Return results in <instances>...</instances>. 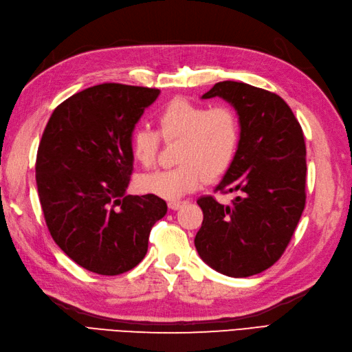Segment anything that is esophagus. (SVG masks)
Listing matches in <instances>:
<instances>
[{
  "instance_id": "1",
  "label": "esophagus",
  "mask_w": 352,
  "mask_h": 352,
  "mask_svg": "<svg viewBox=\"0 0 352 352\" xmlns=\"http://www.w3.org/2000/svg\"><path fill=\"white\" fill-rule=\"evenodd\" d=\"M185 205L184 200H170L168 201V208L173 209V210H177L179 208H182Z\"/></svg>"
}]
</instances>
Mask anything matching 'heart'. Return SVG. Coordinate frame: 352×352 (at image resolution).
<instances>
[{"label":"heart","instance_id":"heart-1","mask_svg":"<svg viewBox=\"0 0 352 352\" xmlns=\"http://www.w3.org/2000/svg\"><path fill=\"white\" fill-rule=\"evenodd\" d=\"M158 132L137 128L129 138L132 158L143 167H152L162 140L176 144L177 166L140 176V191L167 200H177L196 190L206 179L223 176L235 160L241 142V123L229 105L205 107L185 98L168 100L156 114Z\"/></svg>","mask_w":352,"mask_h":352}]
</instances>
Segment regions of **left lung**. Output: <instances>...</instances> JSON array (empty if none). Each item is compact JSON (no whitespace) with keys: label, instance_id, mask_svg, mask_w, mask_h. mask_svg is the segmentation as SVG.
<instances>
[{"label":"left lung","instance_id":"8db88e82","mask_svg":"<svg viewBox=\"0 0 352 352\" xmlns=\"http://www.w3.org/2000/svg\"><path fill=\"white\" fill-rule=\"evenodd\" d=\"M220 96L239 116L235 160L215 192H236L229 206L197 200L203 223L196 244L210 268L229 277L259 274L291 242L306 206V143L300 122L278 95L236 81L217 82L203 99Z\"/></svg>","mask_w":352,"mask_h":352}]
</instances>
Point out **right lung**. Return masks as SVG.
I'll use <instances>...</instances> for the list:
<instances>
[{"label": "right lung", "mask_w": 352, "mask_h": 352, "mask_svg": "<svg viewBox=\"0 0 352 352\" xmlns=\"http://www.w3.org/2000/svg\"><path fill=\"white\" fill-rule=\"evenodd\" d=\"M158 95L138 85H93L52 111L38 143L36 182L51 236L100 276L137 267L153 224L167 212L153 194L124 196L134 164L129 138Z\"/></svg>", "instance_id": "add662e5"}]
</instances>
